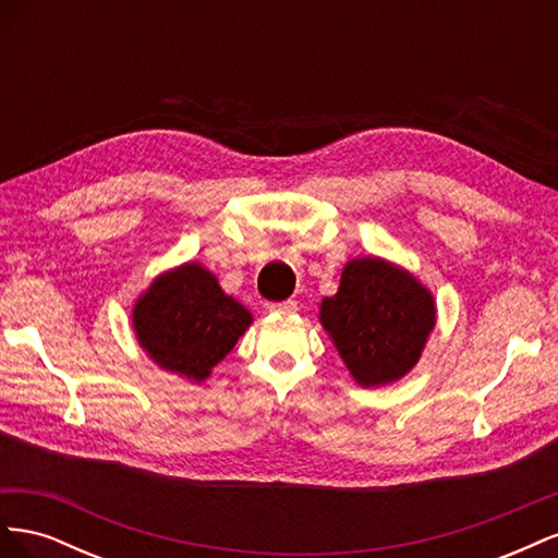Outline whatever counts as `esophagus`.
Listing matches in <instances>:
<instances>
[{
    "mask_svg": "<svg viewBox=\"0 0 558 558\" xmlns=\"http://www.w3.org/2000/svg\"><path fill=\"white\" fill-rule=\"evenodd\" d=\"M267 312H275V314H295L298 305L293 300H283V302H267Z\"/></svg>",
    "mask_w": 558,
    "mask_h": 558,
    "instance_id": "esophagus-1",
    "label": "esophagus"
}]
</instances>
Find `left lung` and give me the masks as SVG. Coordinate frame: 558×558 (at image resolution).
Masks as SVG:
<instances>
[{"label":"left lung","mask_w":558,"mask_h":558,"mask_svg":"<svg viewBox=\"0 0 558 558\" xmlns=\"http://www.w3.org/2000/svg\"><path fill=\"white\" fill-rule=\"evenodd\" d=\"M318 320L353 381L377 388L400 381L421 361L437 305L410 269L363 256L344 265L337 293L318 302Z\"/></svg>","instance_id":"8db88e82"}]
</instances>
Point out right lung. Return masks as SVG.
Instances as JSON below:
<instances>
[{
	"label": "right lung",
	"mask_w": 558,
	"mask_h": 558,
	"mask_svg": "<svg viewBox=\"0 0 558 558\" xmlns=\"http://www.w3.org/2000/svg\"><path fill=\"white\" fill-rule=\"evenodd\" d=\"M251 324L253 314L197 260L165 269L132 305V330L146 356L191 384L207 381Z\"/></svg>",
	"instance_id": "add662e5"
}]
</instances>
